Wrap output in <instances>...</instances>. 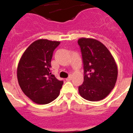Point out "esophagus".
<instances>
[{
  "mask_svg": "<svg viewBox=\"0 0 133 133\" xmlns=\"http://www.w3.org/2000/svg\"><path fill=\"white\" fill-rule=\"evenodd\" d=\"M71 79H72V77H71V75H70V76H69V77H68V78H66V81H71Z\"/></svg>",
  "mask_w": 133,
  "mask_h": 133,
  "instance_id": "obj_1",
  "label": "esophagus"
}]
</instances>
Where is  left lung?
<instances>
[{
	"mask_svg": "<svg viewBox=\"0 0 133 133\" xmlns=\"http://www.w3.org/2000/svg\"><path fill=\"white\" fill-rule=\"evenodd\" d=\"M78 44L84 69V82L78 87V92L86 100L101 101L115 87L118 75L117 64L107 48L97 40L81 38Z\"/></svg>",
	"mask_w": 133,
	"mask_h": 133,
	"instance_id": "8db88e82",
	"label": "left lung"
}]
</instances>
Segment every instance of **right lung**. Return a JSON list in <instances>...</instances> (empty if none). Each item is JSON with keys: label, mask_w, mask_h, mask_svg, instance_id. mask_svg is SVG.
<instances>
[{"label": "right lung", "mask_w": 133, "mask_h": 133, "mask_svg": "<svg viewBox=\"0 0 133 133\" xmlns=\"http://www.w3.org/2000/svg\"><path fill=\"white\" fill-rule=\"evenodd\" d=\"M58 41L40 39L32 43L18 63L17 78L23 92L35 103L45 104L59 95L63 84L51 73V59Z\"/></svg>", "instance_id": "1"}]
</instances>
